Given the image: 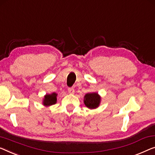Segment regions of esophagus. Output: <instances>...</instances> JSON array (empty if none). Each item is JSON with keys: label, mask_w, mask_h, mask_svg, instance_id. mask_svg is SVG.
Masks as SVG:
<instances>
[{"label": "esophagus", "mask_w": 155, "mask_h": 155, "mask_svg": "<svg viewBox=\"0 0 155 155\" xmlns=\"http://www.w3.org/2000/svg\"><path fill=\"white\" fill-rule=\"evenodd\" d=\"M68 92L70 93V94H74V92H75V90H74V89L73 88H72V87H71V88H68Z\"/></svg>", "instance_id": "34e87169"}]
</instances>
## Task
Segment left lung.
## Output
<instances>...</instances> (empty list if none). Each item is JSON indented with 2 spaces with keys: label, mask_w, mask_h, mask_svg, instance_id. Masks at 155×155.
Wrapping results in <instances>:
<instances>
[{
  "label": "left lung",
  "mask_w": 155,
  "mask_h": 155,
  "mask_svg": "<svg viewBox=\"0 0 155 155\" xmlns=\"http://www.w3.org/2000/svg\"><path fill=\"white\" fill-rule=\"evenodd\" d=\"M84 103L88 108L95 109L99 106L101 96L96 92L87 94L84 97Z\"/></svg>",
  "instance_id": "obj_1"
}]
</instances>
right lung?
<instances>
[{"label":"right lung","instance_id":"obj_1","mask_svg":"<svg viewBox=\"0 0 155 155\" xmlns=\"http://www.w3.org/2000/svg\"><path fill=\"white\" fill-rule=\"evenodd\" d=\"M57 94L54 92L51 94H46L44 97L42 104L45 106H50L55 104L57 103Z\"/></svg>","mask_w":155,"mask_h":155}]
</instances>
